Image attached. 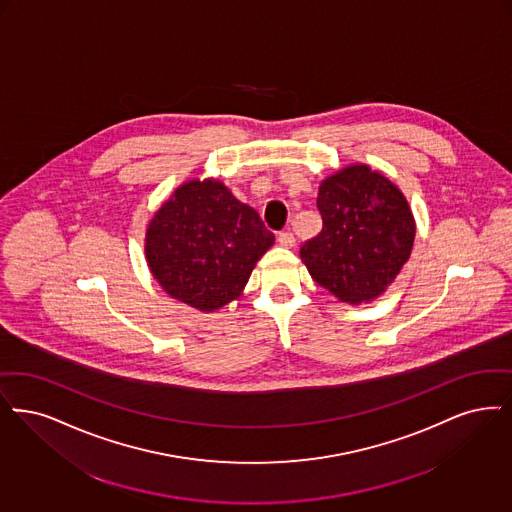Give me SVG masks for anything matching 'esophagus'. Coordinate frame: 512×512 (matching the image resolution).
Segmentation results:
<instances>
[{
  "label": "esophagus",
  "mask_w": 512,
  "mask_h": 512,
  "mask_svg": "<svg viewBox=\"0 0 512 512\" xmlns=\"http://www.w3.org/2000/svg\"><path fill=\"white\" fill-rule=\"evenodd\" d=\"M277 241H279V245L285 246V248H292V246L296 245V239H294V235L290 231L279 233Z\"/></svg>",
  "instance_id": "1"
}]
</instances>
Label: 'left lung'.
<instances>
[{
    "instance_id": "obj_1",
    "label": "left lung",
    "mask_w": 512,
    "mask_h": 512,
    "mask_svg": "<svg viewBox=\"0 0 512 512\" xmlns=\"http://www.w3.org/2000/svg\"><path fill=\"white\" fill-rule=\"evenodd\" d=\"M323 229L300 248L313 281L344 304H369L394 283L411 256L417 225L400 187L369 164L323 179Z\"/></svg>"
}]
</instances>
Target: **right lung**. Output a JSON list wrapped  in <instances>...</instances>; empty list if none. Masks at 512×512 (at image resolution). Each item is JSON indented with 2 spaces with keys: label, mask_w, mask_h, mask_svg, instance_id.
<instances>
[{
  "label": "right lung",
  "mask_w": 512,
  "mask_h": 512,
  "mask_svg": "<svg viewBox=\"0 0 512 512\" xmlns=\"http://www.w3.org/2000/svg\"><path fill=\"white\" fill-rule=\"evenodd\" d=\"M275 243L258 212L220 179H189L164 200L145 233V260L166 294L216 312L245 290Z\"/></svg>",
  "instance_id": "right-lung-1"
}]
</instances>
